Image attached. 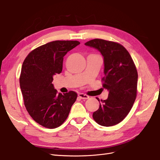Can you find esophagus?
I'll return each mask as SVG.
<instances>
[{
  "mask_svg": "<svg viewBox=\"0 0 160 160\" xmlns=\"http://www.w3.org/2000/svg\"><path fill=\"white\" fill-rule=\"evenodd\" d=\"M78 96H79V98H80L82 99H88L89 98L88 95H87L83 94V93H79Z\"/></svg>",
  "mask_w": 160,
  "mask_h": 160,
  "instance_id": "esophagus-1",
  "label": "esophagus"
}]
</instances>
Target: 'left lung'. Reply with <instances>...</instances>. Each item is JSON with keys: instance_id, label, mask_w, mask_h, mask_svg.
<instances>
[{"instance_id": "8db88e82", "label": "left lung", "mask_w": 160, "mask_h": 160, "mask_svg": "<svg viewBox=\"0 0 160 160\" xmlns=\"http://www.w3.org/2000/svg\"><path fill=\"white\" fill-rule=\"evenodd\" d=\"M85 45L98 50L103 56V87L109 91L108 99L101 100L93 118L100 125L113 126L126 117L136 98V67L128 51L119 43L95 38Z\"/></svg>"}]
</instances>
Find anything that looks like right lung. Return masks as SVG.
<instances>
[{"instance_id":"add662e5","label":"right lung","mask_w":160,"mask_h":160,"mask_svg":"<svg viewBox=\"0 0 160 160\" xmlns=\"http://www.w3.org/2000/svg\"><path fill=\"white\" fill-rule=\"evenodd\" d=\"M79 44L77 41L48 42L32 51L23 62L19 81L24 103L31 118L43 127L53 129L63 123L77 99L74 91L58 93L52 82L62 71L63 57Z\"/></svg>"}]
</instances>
